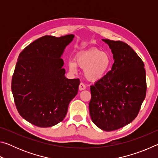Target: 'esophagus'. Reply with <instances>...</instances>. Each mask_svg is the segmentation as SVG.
<instances>
[{
    "label": "esophagus",
    "mask_w": 158,
    "mask_h": 158,
    "mask_svg": "<svg viewBox=\"0 0 158 158\" xmlns=\"http://www.w3.org/2000/svg\"><path fill=\"white\" fill-rule=\"evenodd\" d=\"M86 89V87H85V85L84 84V83H80L79 84V90H85Z\"/></svg>",
    "instance_id": "34e87169"
}]
</instances>
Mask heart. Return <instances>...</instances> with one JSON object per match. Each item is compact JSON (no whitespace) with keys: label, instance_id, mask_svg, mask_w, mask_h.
<instances>
[{"label":"heart","instance_id":"1","mask_svg":"<svg viewBox=\"0 0 158 158\" xmlns=\"http://www.w3.org/2000/svg\"><path fill=\"white\" fill-rule=\"evenodd\" d=\"M110 64L111 59L107 53L93 48L79 53L76 56L75 62L69 61L68 66L69 70L75 73L77 65H78L85 69V76L88 79L95 81L105 77Z\"/></svg>","mask_w":158,"mask_h":158}]
</instances>
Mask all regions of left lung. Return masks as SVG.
<instances>
[{
  "mask_svg": "<svg viewBox=\"0 0 158 158\" xmlns=\"http://www.w3.org/2000/svg\"><path fill=\"white\" fill-rule=\"evenodd\" d=\"M113 53L111 70L90 85V116L105 131L119 129L139 112L146 94V70L142 60L127 44L102 39Z\"/></svg>",
  "mask_w": 158,
  "mask_h": 158,
  "instance_id": "obj_1",
  "label": "left lung"
}]
</instances>
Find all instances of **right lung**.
Listing matches in <instances>:
<instances>
[{
    "label": "right lung",
    "mask_w": 158,
    "mask_h": 158,
    "mask_svg": "<svg viewBox=\"0 0 158 158\" xmlns=\"http://www.w3.org/2000/svg\"><path fill=\"white\" fill-rule=\"evenodd\" d=\"M73 34L45 35L20 53L12 79L17 111L31 124L52 127L63 121L70 101L78 93L79 79H67L61 58Z\"/></svg>",
    "instance_id": "add662e5"
}]
</instances>
